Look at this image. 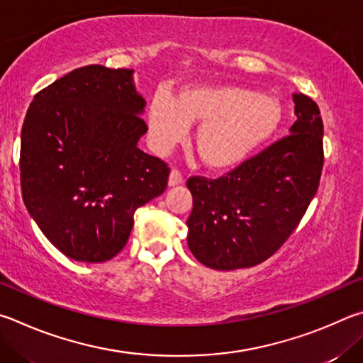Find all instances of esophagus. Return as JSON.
<instances>
[{
    "instance_id": "obj_1",
    "label": "esophagus",
    "mask_w": 363,
    "mask_h": 363,
    "mask_svg": "<svg viewBox=\"0 0 363 363\" xmlns=\"http://www.w3.org/2000/svg\"><path fill=\"white\" fill-rule=\"evenodd\" d=\"M182 182H183V177L180 172H178L177 169H172L170 175H169V186H177V185H180Z\"/></svg>"
}]
</instances>
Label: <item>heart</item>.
<instances>
[{
  "instance_id": "b5f03b06",
  "label": "heart",
  "mask_w": 363,
  "mask_h": 363,
  "mask_svg": "<svg viewBox=\"0 0 363 363\" xmlns=\"http://www.w3.org/2000/svg\"><path fill=\"white\" fill-rule=\"evenodd\" d=\"M148 130L152 145L167 151L186 138L189 125L201 124L194 137L198 156L208 169L231 170L264 148L282 124L279 100L257 89L202 82L151 97Z\"/></svg>"
}]
</instances>
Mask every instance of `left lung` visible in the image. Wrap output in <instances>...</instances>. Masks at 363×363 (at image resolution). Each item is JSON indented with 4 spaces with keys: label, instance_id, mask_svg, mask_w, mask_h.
I'll use <instances>...</instances> for the list:
<instances>
[{
    "label": "left lung",
    "instance_id": "8db88e82",
    "mask_svg": "<svg viewBox=\"0 0 363 363\" xmlns=\"http://www.w3.org/2000/svg\"><path fill=\"white\" fill-rule=\"evenodd\" d=\"M296 121L279 140L218 180L191 177L188 247L207 268L233 271L269 258L300 223L317 193L323 165L320 110L291 95Z\"/></svg>",
    "mask_w": 363,
    "mask_h": 363
}]
</instances>
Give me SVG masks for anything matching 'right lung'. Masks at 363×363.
Here are the masks:
<instances>
[{
	"label": "right lung",
	"instance_id": "add662e5",
	"mask_svg": "<svg viewBox=\"0 0 363 363\" xmlns=\"http://www.w3.org/2000/svg\"><path fill=\"white\" fill-rule=\"evenodd\" d=\"M133 69L87 65L35 95L21 135L22 198L63 255L104 263L124 249L138 207L169 167L138 148L148 127Z\"/></svg>",
	"mask_w": 363,
	"mask_h": 363
}]
</instances>
